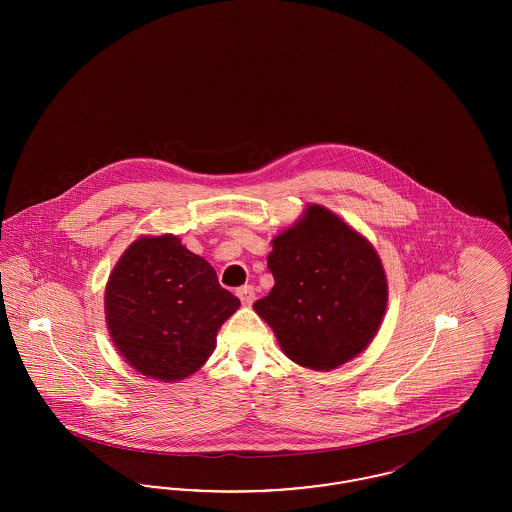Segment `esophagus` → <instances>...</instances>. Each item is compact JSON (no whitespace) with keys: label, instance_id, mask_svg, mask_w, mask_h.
<instances>
[{"label":"esophagus","instance_id":"obj_1","mask_svg":"<svg viewBox=\"0 0 512 512\" xmlns=\"http://www.w3.org/2000/svg\"><path fill=\"white\" fill-rule=\"evenodd\" d=\"M238 297H240V301H242V305H245V307L253 305V301H255V288L253 286H242L238 290Z\"/></svg>","mask_w":512,"mask_h":512}]
</instances>
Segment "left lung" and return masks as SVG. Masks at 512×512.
<instances>
[{
    "instance_id": "1",
    "label": "left lung",
    "mask_w": 512,
    "mask_h": 512,
    "mask_svg": "<svg viewBox=\"0 0 512 512\" xmlns=\"http://www.w3.org/2000/svg\"><path fill=\"white\" fill-rule=\"evenodd\" d=\"M274 288L253 303L284 355L311 370H334L361 355L388 307L384 265L361 232L311 203L272 238Z\"/></svg>"
}]
</instances>
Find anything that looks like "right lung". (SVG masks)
<instances>
[{
  "mask_svg": "<svg viewBox=\"0 0 512 512\" xmlns=\"http://www.w3.org/2000/svg\"><path fill=\"white\" fill-rule=\"evenodd\" d=\"M105 322L113 345L136 372L165 384L207 363L240 299L220 288L217 272L178 236H140L126 247L105 286Z\"/></svg>",
  "mask_w": 512,
  "mask_h": 512,
  "instance_id": "1",
  "label": "right lung"
}]
</instances>
